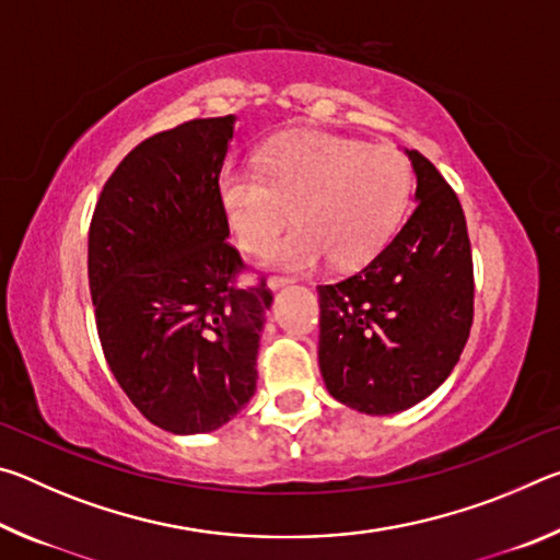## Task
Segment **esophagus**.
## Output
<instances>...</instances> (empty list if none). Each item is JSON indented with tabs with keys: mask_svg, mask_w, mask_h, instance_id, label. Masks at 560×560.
I'll return each mask as SVG.
<instances>
[{
	"mask_svg": "<svg viewBox=\"0 0 560 560\" xmlns=\"http://www.w3.org/2000/svg\"><path fill=\"white\" fill-rule=\"evenodd\" d=\"M291 279L289 277H269V289H281V287H287Z\"/></svg>",
	"mask_w": 560,
	"mask_h": 560,
	"instance_id": "esophagus-1",
	"label": "esophagus"
}]
</instances>
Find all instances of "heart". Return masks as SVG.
I'll return each mask as SVG.
<instances>
[{"instance_id": "1", "label": "heart", "mask_w": 560, "mask_h": 560, "mask_svg": "<svg viewBox=\"0 0 560 560\" xmlns=\"http://www.w3.org/2000/svg\"><path fill=\"white\" fill-rule=\"evenodd\" d=\"M217 195L244 252L267 249L291 212L296 226L273 246L271 264L308 271L328 257L350 269L393 240L410 205L412 170L390 148L289 132L261 148L259 173L224 170Z\"/></svg>"}]
</instances>
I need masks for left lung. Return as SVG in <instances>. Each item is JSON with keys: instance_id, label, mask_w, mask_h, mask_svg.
<instances>
[{"instance_id": "obj_1", "label": "left lung", "mask_w": 560, "mask_h": 560, "mask_svg": "<svg viewBox=\"0 0 560 560\" xmlns=\"http://www.w3.org/2000/svg\"><path fill=\"white\" fill-rule=\"evenodd\" d=\"M417 207L385 249L350 277L320 283L318 365L353 410L393 415L447 381L474 320V264L459 197L407 150Z\"/></svg>"}]
</instances>
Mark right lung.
<instances>
[{
    "mask_svg": "<svg viewBox=\"0 0 560 560\" xmlns=\"http://www.w3.org/2000/svg\"><path fill=\"white\" fill-rule=\"evenodd\" d=\"M234 116L155 132L103 185L89 283L103 355L140 415L175 434L212 432L257 390L271 291L226 242L217 183Z\"/></svg>",
    "mask_w": 560,
    "mask_h": 560,
    "instance_id": "add662e5",
    "label": "right lung"
}]
</instances>
